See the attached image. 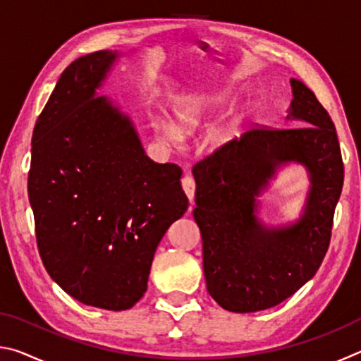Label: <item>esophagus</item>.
I'll use <instances>...</instances> for the list:
<instances>
[{
  "label": "esophagus",
  "instance_id": "1",
  "mask_svg": "<svg viewBox=\"0 0 361 361\" xmlns=\"http://www.w3.org/2000/svg\"><path fill=\"white\" fill-rule=\"evenodd\" d=\"M181 185H183V189H185L186 195L189 197V200H191V205L194 207V195H195V181L191 175H185L183 176L181 180Z\"/></svg>",
  "mask_w": 361,
  "mask_h": 361
}]
</instances>
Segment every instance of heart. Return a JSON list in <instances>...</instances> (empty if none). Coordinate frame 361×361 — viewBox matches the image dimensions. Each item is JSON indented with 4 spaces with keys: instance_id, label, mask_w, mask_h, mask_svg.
I'll return each mask as SVG.
<instances>
[{
    "instance_id": "b5f03b06",
    "label": "heart",
    "mask_w": 361,
    "mask_h": 361,
    "mask_svg": "<svg viewBox=\"0 0 361 361\" xmlns=\"http://www.w3.org/2000/svg\"><path fill=\"white\" fill-rule=\"evenodd\" d=\"M221 103V97L213 95V94H202L195 95L192 99L183 102L180 108L176 109V129L173 126L164 124L159 127L162 137L167 140L180 138V132L185 135H191L195 130L202 129V127L209 122L212 114L216 111V108ZM239 132V122L235 119L223 122L207 133V143L212 149L224 148L226 145H229L232 140L237 137Z\"/></svg>"
}]
</instances>
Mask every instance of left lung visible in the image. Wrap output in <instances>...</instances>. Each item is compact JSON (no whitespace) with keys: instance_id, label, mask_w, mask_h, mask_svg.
<instances>
[{"instance_id":"1","label":"left lung","mask_w":361,"mask_h":361,"mask_svg":"<svg viewBox=\"0 0 361 361\" xmlns=\"http://www.w3.org/2000/svg\"><path fill=\"white\" fill-rule=\"evenodd\" d=\"M291 87L288 119L301 127L255 124L192 167L207 290L229 312H258L295 295L319 271L331 240L344 183L336 127L307 85L291 79ZM288 161L308 169V202L295 225L271 226L259 197Z\"/></svg>"}]
</instances>
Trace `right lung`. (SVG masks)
<instances>
[{"mask_svg": "<svg viewBox=\"0 0 361 361\" xmlns=\"http://www.w3.org/2000/svg\"><path fill=\"white\" fill-rule=\"evenodd\" d=\"M116 57L89 54L62 73L33 130L28 199L54 282L82 304L126 310L189 200L183 170L151 161L129 118L95 97Z\"/></svg>", "mask_w": 361, "mask_h": 361, "instance_id": "obj_1", "label": "right lung"}]
</instances>
